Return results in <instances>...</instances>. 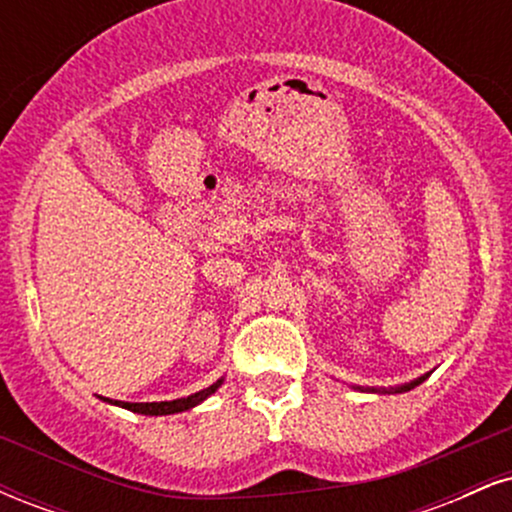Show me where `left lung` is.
<instances>
[{
	"mask_svg": "<svg viewBox=\"0 0 512 512\" xmlns=\"http://www.w3.org/2000/svg\"><path fill=\"white\" fill-rule=\"evenodd\" d=\"M428 375H431V373H424V375H419V378L411 380V383L395 385V387H363V385H351V387H354V390H358V392H378V395H399V392H409V390H414L416 385L424 383V380L428 378Z\"/></svg>",
	"mask_w": 512,
	"mask_h": 512,
	"instance_id": "1",
	"label": "left lung"
}]
</instances>
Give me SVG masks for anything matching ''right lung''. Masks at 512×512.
Listing matches in <instances>:
<instances>
[{
  "label": "right lung",
  "instance_id": "add662e5",
  "mask_svg": "<svg viewBox=\"0 0 512 512\" xmlns=\"http://www.w3.org/2000/svg\"><path fill=\"white\" fill-rule=\"evenodd\" d=\"M221 385H223V378L216 380L214 385H209V387H204V390L195 392V395L180 397V399H170V402H113V399H105V397H101V399H103V402H108V404H117V407L134 411V414L168 416V414H180V411H187V409L197 407V404H202L204 399L214 395V392L219 390Z\"/></svg>",
  "mask_w": 512,
  "mask_h": 512
}]
</instances>
